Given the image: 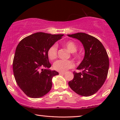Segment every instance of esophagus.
Returning <instances> with one entry per match:
<instances>
[{"label": "esophagus", "mask_w": 120, "mask_h": 120, "mask_svg": "<svg viewBox=\"0 0 120 120\" xmlns=\"http://www.w3.org/2000/svg\"><path fill=\"white\" fill-rule=\"evenodd\" d=\"M64 74H65L64 72H59V75H64Z\"/></svg>", "instance_id": "34e87169"}]
</instances>
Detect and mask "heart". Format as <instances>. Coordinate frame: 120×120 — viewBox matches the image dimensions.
Returning <instances> with one entry per match:
<instances>
[{
	"label": "heart",
	"mask_w": 120,
	"mask_h": 120,
	"mask_svg": "<svg viewBox=\"0 0 120 120\" xmlns=\"http://www.w3.org/2000/svg\"><path fill=\"white\" fill-rule=\"evenodd\" d=\"M64 47L67 49L69 51L72 53V56L75 58H79V55L76 53L77 50V45L75 42L71 41H69L63 44ZM58 54V46L56 44H53L48 49L47 54L49 59L51 60H53L57 58ZM75 64L70 60H59L53 64V68L55 70L58 71L64 72L69 69L74 68Z\"/></svg>",
	"instance_id": "1"
}]
</instances>
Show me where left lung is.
Wrapping results in <instances>:
<instances>
[{
    "label": "left lung",
    "instance_id": "obj_1",
    "mask_svg": "<svg viewBox=\"0 0 120 120\" xmlns=\"http://www.w3.org/2000/svg\"><path fill=\"white\" fill-rule=\"evenodd\" d=\"M77 38L85 49L84 59L74 71V79L68 82L71 89L77 94L89 96L96 93L104 84L109 71V59L102 43L94 36L84 33L69 34Z\"/></svg>",
    "mask_w": 120,
    "mask_h": 120
}]
</instances>
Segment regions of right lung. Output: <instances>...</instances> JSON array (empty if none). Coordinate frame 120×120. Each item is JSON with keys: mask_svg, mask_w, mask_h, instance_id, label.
Instances as JSON below:
<instances>
[{"mask_svg": "<svg viewBox=\"0 0 120 120\" xmlns=\"http://www.w3.org/2000/svg\"><path fill=\"white\" fill-rule=\"evenodd\" d=\"M63 36L38 32L18 44L13 59L14 75L18 86L27 96L40 98L51 89L53 77L59 73L48 69L51 64L47 51Z\"/></svg>", "mask_w": 120, "mask_h": 120, "instance_id": "add662e5", "label": "right lung"}]
</instances>
